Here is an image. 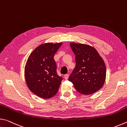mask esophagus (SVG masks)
Returning a JSON list of instances; mask_svg holds the SVG:
<instances>
[{"mask_svg":"<svg viewBox=\"0 0 127 127\" xmlns=\"http://www.w3.org/2000/svg\"><path fill=\"white\" fill-rule=\"evenodd\" d=\"M69 77V74H66L64 75V78H65V79H67Z\"/></svg>","mask_w":127,"mask_h":127,"instance_id":"esophagus-1","label":"esophagus"}]
</instances>
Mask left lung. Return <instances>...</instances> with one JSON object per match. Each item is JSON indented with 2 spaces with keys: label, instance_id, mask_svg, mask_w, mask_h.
<instances>
[{
  "label": "left lung",
  "instance_id": "left-lung-1",
  "mask_svg": "<svg viewBox=\"0 0 127 127\" xmlns=\"http://www.w3.org/2000/svg\"><path fill=\"white\" fill-rule=\"evenodd\" d=\"M76 58V66L69 77L79 93L94 94L102 87L106 78V66L96 49L89 45L70 43Z\"/></svg>",
  "mask_w": 127,
  "mask_h": 127
}]
</instances>
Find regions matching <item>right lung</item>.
Instances as JSON below:
<instances>
[{
	"mask_svg": "<svg viewBox=\"0 0 127 127\" xmlns=\"http://www.w3.org/2000/svg\"><path fill=\"white\" fill-rule=\"evenodd\" d=\"M62 43L46 44L37 47L29 56L26 64L25 76L29 89L44 98H50L58 91L63 77L57 73L54 59Z\"/></svg>",
	"mask_w": 127,
	"mask_h": 127,
	"instance_id": "obj_1",
	"label": "right lung"
}]
</instances>
